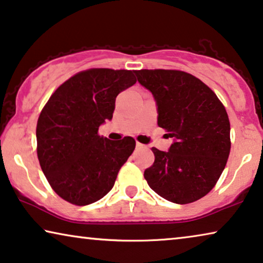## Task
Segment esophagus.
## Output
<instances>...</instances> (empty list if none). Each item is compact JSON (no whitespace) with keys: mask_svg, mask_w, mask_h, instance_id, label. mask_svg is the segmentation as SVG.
Returning <instances> with one entry per match:
<instances>
[{"mask_svg":"<svg viewBox=\"0 0 263 263\" xmlns=\"http://www.w3.org/2000/svg\"><path fill=\"white\" fill-rule=\"evenodd\" d=\"M136 145H137V147H138V149H142V147H145V145H144V144L138 143V142H137Z\"/></svg>","mask_w":263,"mask_h":263,"instance_id":"esophagus-1","label":"esophagus"}]
</instances>
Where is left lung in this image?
I'll return each mask as SVG.
<instances>
[{"instance_id":"1","label":"left lung","mask_w":263,"mask_h":263,"mask_svg":"<svg viewBox=\"0 0 263 263\" xmlns=\"http://www.w3.org/2000/svg\"><path fill=\"white\" fill-rule=\"evenodd\" d=\"M153 94L157 125L174 139L168 151L153 147L144 172L151 190L174 204H190L214 187L230 154V121L223 103L204 82L179 70H137Z\"/></svg>"}]
</instances>
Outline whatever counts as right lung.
Masks as SVG:
<instances>
[{
  "mask_svg": "<svg viewBox=\"0 0 263 263\" xmlns=\"http://www.w3.org/2000/svg\"><path fill=\"white\" fill-rule=\"evenodd\" d=\"M131 70L90 69L76 73L51 95L36 124L40 167L59 197L73 205L93 204L112 190L136 147L132 137L98 135L112 120L120 91L137 82Z\"/></svg>",
  "mask_w": 263,
  "mask_h": 263,
  "instance_id": "add662e5",
  "label": "right lung"
}]
</instances>
